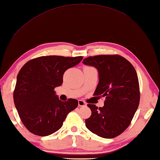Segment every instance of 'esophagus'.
I'll return each instance as SVG.
<instances>
[{
  "label": "esophagus",
  "instance_id": "esophagus-1",
  "mask_svg": "<svg viewBox=\"0 0 160 160\" xmlns=\"http://www.w3.org/2000/svg\"><path fill=\"white\" fill-rule=\"evenodd\" d=\"M78 105H79V106H85L86 105V103L82 100H79V102H78Z\"/></svg>",
  "mask_w": 160,
  "mask_h": 160
}]
</instances>
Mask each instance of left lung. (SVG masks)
I'll list each match as a JSON object with an SVG mask.
<instances>
[{"mask_svg":"<svg viewBox=\"0 0 160 160\" xmlns=\"http://www.w3.org/2000/svg\"><path fill=\"white\" fill-rule=\"evenodd\" d=\"M83 63L98 70L99 81L94 96L106 98L103 107L88 104L92 114L86 119V126L102 138H115L130 126L139 106L140 92L136 70L118 54L88 57Z\"/></svg>","mask_w":160,"mask_h":160,"instance_id":"1","label":"left lung"}]
</instances>
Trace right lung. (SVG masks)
Returning <instances> with one entry per match:
<instances>
[{"instance_id":"obj_1","label":"right lung","mask_w":160,"mask_h":160,"mask_svg":"<svg viewBox=\"0 0 160 160\" xmlns=\"http://www.w3.org/2000/svg\"><path fill=\"white\" fill-rule=\"evenodd\" d=\"M83 57L43 56L28 61L19 71L14 90V102L22 123L29 131L47 136L59 130L78 101L62 102L54 88L63 83V74Z\"/></svg>"}]
</instances>
